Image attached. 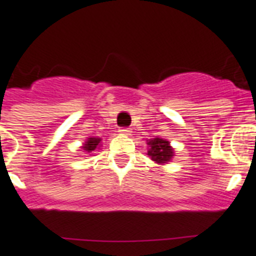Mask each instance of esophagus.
I'll list each match as a JSON object with an SVG mask.
<instances>
[{
  "label": "esophagus",
  "mask_w": 256,
  "mask_h": 256,
  "mask_svg": "<svg viewBox=\"0 0 256 256\" xmlns=\"http://www.w3.org/2000/svg\"><path fill=\"white\" fill-rule=\"evenodd\" d=\"M132 130L130 128H120V134L122 135H130Z\"/></svg>",
  "instance_id": "obj_1"
}]
</instances>
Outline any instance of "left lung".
<instances>
[{"label": "left lung", "instance_id": "left-lung-1", "mask_svg": "<svg viewBox=\"0 0 256 256\" xmlns=\"http://www.w3.org/2000/svg\"><path fill=\"white\" fill-rule=\"evenodd\" d=\"M148 150L147 155L152 162H155L159 166H164L168 162L172 160V158L175 156V150L171 146V143L167 139L163 138H154L151 140H147Z\"/></svg>", "mask_w": 256, "mask_h": 256}]
</instances>
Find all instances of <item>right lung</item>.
Instances as JSON below:
<instances>
[{"instance_id":"right-lung-1","label":"right lung","mask_w":256,"mask_h":256,"mask_svg":"<svg viewBox=\"0 0 256 256\" xmlns=\"http://www.w3.org/2000/svg\"><path fill=\"white\" fill-rule=\"evenodd\" d=\"M101 140H102V139L98 138V136H90V138H88L84 143H82V146L80 147L81 151L86 154L93 152L94 150L100 148V146H101Z\"/></svg>"}]
</instances>
